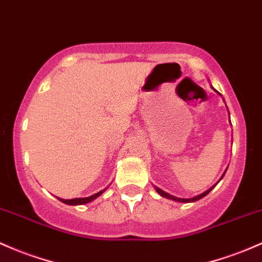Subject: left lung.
<instances>
[{"mask_svg": "<svg viewBox=\"0 0 262 262\" xmlns=\"http://www.w3.org/2000/svg\"><path fill=\"white\" fill-rule=\"evenodd\" d=\"M215 185H216V184H215ZM215 185H214V186H215ZM214 186H212V188H214ZM212 188L209 189V190H206L205 192H203V194L198 195V196H195V198H191V199H180V198H175V196H173V195L168 194V192H165V191L160 190L159 188H157V191L159 192V194L162 195V196H164V198H168V199H171V200H175V201H180V203H190V201H196V200L201 199V198H204V196H205V195H208L209 192H210V191L212 190Z\"/></svg>", "mask_w": 262, "mask_h": 262, "instance_id": "left-lung-1", "label": "left lung"}]
</instances>
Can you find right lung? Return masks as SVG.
Instances as JSON below:
<instances>
[{
	"mask_svg": "<svg viewBox=\"0 0 262 262\" xmlns=\"http://www.w3.org/2000/svg\"><path fill=\"white\" fill-rule=\"evenodd\" d=\"M103 191H104V190L97 192V194L92 195V196H88V198H77V199H71V200L59 199V198H58V199L61 200L62 203L67 204V205H83V204H87V203H89V201H92V200L96 199V198H98L100 194H103Z\"/></svg>",
	"mask_w": 262,
	"mask_h": 262,
	"instance_id": "obj_1",
	"label": "right lung"
}]
</instances>
